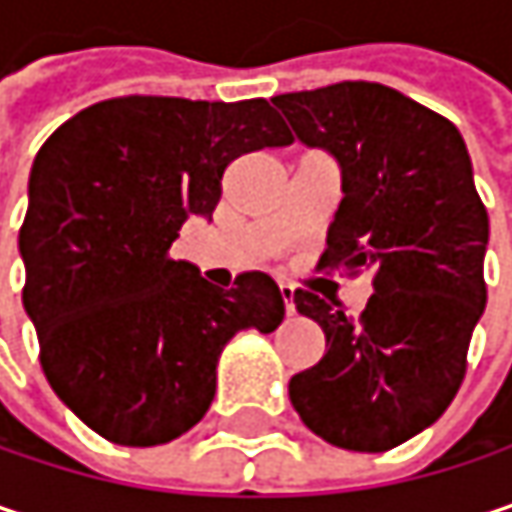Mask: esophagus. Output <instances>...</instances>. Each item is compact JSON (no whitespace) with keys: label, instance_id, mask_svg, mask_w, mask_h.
Returning <instances> with one entry per match:
<instances>
[{"label":"esophagus","instance_id":"1","mask_svg":"<svg viewBox=\"0 0 512 512\" xmlns=\"http://www.w3.org/2000/svg\"><path fill=\"white\" fill-rule=\"evenodd\" d=\"M278 293H281L284 310H287V313H293V310H296V290H293L290 284H281V287H278Z\"/></svg>","mask_w":512,"mask_h":512}]
</instances>
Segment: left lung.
I'll list each match as a JSON object with an SVG mask.
<instances>
[{
    "label": "left lung",
    "mask_w": 512,
    "mask_h": 512,
    "mask_svg": "<svg viewBox=\"0 0 512 512\" xmlns=\"http://www.w3.org/2000/svg\"><path fill=\"white\" fill-rule=\"evenodd\" d=\"M272 105L343 172L322 269L372 272L354 319L296 290L325 331V357L290 378V401L325 442L390 451L434 425L466 375L487 304V208L454 122L372 81L284 93Z\"/></svg>",
    "instance_id": "obj_1"
}]
</instances>
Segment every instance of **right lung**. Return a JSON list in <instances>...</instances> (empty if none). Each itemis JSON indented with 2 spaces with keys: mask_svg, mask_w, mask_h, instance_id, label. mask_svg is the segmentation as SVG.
Returning a JSON list of instances; mask_svg holds the SVG:
<instances>
[{
  "mask_svg": "<svg viewBox=\"0 0 512 512\" xmlns=\"http://www.w3.org/2000/svg\"><path fill=\"white\" fill-rule=\"evenodd\" d=\"M290 143L266 99L119 96L40 146L20 228L23 304L46 381L99 437L146 448L187 434L208 413L225 343L281 325L266 272L219 290L169 246L187 216L213 213L228 163Z\"/></svg>",
  "mask_w": 512,
  "mask_h": 512,
  "instance_id": "right-lung-1",
  "label": "right lung"
}]
</instances>
